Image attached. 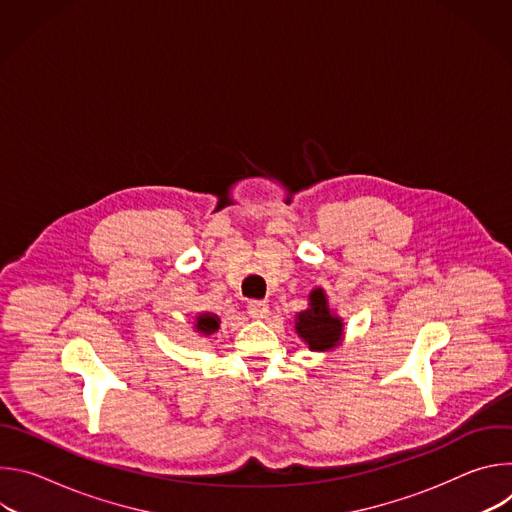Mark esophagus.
<instances>
[{
  "label": "esophagus",
  "instance_id": "obj_1",
  "mask_svg": "<svg viewBox=\"0 0 512 512\" xmlns=\"http://www.w3.org/2000/svg\"><path fill=\"white\" fill-rule=\"evenodd\" d=\"M247 314H249L253 320H263V318H267V314H269V306H267V302H263V300H251V302L247 304Z\"/></svg>",
  "mask_w": 512,
  "mask_h": 512
}]
</instances>
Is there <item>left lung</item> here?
<instances>
[{"label":"left lung","instance_id":"8db88e82","mask_svg":"<svg viewBox=\"0 0 512 512\" xmlns=\"http://www.w3.org/2000/svg\"><path fill=\"white\" fill-rule=\"evenodd\" d=\"M296 330L312 350H328L340 340L342 322L330 314L322 289H314L310 294V310L298 314Z\"/></svg>","mask_w":512,"mask_h":512}]
</instances>
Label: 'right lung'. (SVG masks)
I'll return each mask as SVG.
<instances>
[{
	"mask_svg": "<svg viewBox=\"0 0 512 512\" xmlns=\"http://www.w3.org/2000/svg\"><path fill=\"white\" fill-rule=\"evenodd\" d=\"M196 330L202 334H212L218 330V318L214 314H200L196 318Z\"/></svg>",
	"mask_w": 512,
	"mask_h": 512,
	"instance_id": "obj_1",
	"label": "right lung"
}]
</instances>
